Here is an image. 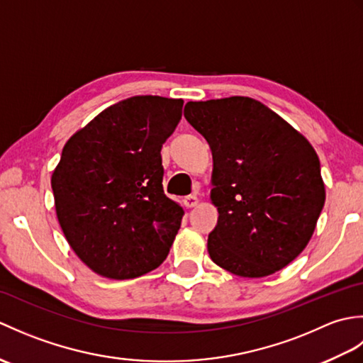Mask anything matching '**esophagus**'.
Wrapping results in <instances>:
<instances>
[{
    "label": "esophagus",
    "instance_id": "34e87169",
    "mask_svg": "<svg viewBox=\"0 0 363 363\" xmlns=\"http://www.w3.org/2000/svg\"><path fill=\"white\" fill-rule=\"evenodd\" d=\"M186 206L189 207V209H191V207H196L198 206V196L196 195H190L186 198Z\"/></svg>",
    "mask_w": 363,
    "mask_h": 363
}]
</instances>
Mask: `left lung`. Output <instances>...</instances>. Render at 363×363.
I'll use <instances>...</instances> for the list:
<instances>
[{
  "instance_id": "8db88e82",
  "label": "left lung",
  "mask_w": 363,
  "mask_h": 363,
  "mask_svg": "<svg viewBox=\"0 0 363 363\" xmlns=\"http://www.w3.org/2000/svg\"><path fill=\"white\" fill-rule=\"evenodd\" d=\"M184 117L212 150L218 221L207 238L211 259L242 277L287 267L309 243L326 199L312 145L248 96L189 101Z\"/></svg>"
}]
</instances>
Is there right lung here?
Listing matches in <instances>:
<instances>
[{
    "label": "right lung",
    "instance_id": "obj_1",
    "mask_svg": "<svg viewBox=\"0 0 363 363\" xmlns=\"http://www.w3.org/2000/svg\"><path fill=\"white\" fill-rule=\"evenodd\" d=\"M182 104L130 96L65 143L51 176L57 220L76 256L95 273L134 279L167 259L184 211L164 194L160 150Z\"/></svg>",
    "mask_w": 363,
    "mask_h": 363
}]
</instances>
